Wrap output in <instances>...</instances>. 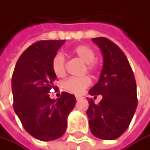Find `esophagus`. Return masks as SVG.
<instances>
[{"label": "esophagus", "mask_w": 150, "mask_h": 150, "mask_svg": "<svg viewBox=\"0 0 150 150\" xmlns=\"http://www.w3.org/2000/svg\"><path fill=\"white\" fill-rule=\"evenodd\" d=\"M76 99L77 101H79V100H81V99H82V96H80V95H76Z\"/></svg>", "instance_id": "34e87169"}]
</instances>
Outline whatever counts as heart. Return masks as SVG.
<instances>
[{"mask_svg":"<svg viewBox=\"0 0 150 150\" xmlns=\"http://www.w3.org/2000/svg\"><path fill=\"white\" fill-rule=\"evenodd\" d=\"M72 53L77 57L81 61L85 63L83 73L88 71L93 73L96 70V65L94 64L95 53L93 49L87 45H80L72 50ZM52 70L57 77H63L66 74V60L62 54L57 53L52 59ZM91 84V79L89 76H84L82 77H71L65 81L64 88L72 93L80 94L84 89Z\"/></svg>","mask_w":150,"mask_h":150,"instance_id":"1","label":"heart"}]
</instances>
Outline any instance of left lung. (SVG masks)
<instances>
[{
	"label": "left lung",
	"instance_id": "obj_1",
	"mask_svg": "<svg viewBox=\"0 0 150 150\" xmlns=\"http://www.w3.org/2000/svg\"><path fill=\"white\" fill-rule=\"evenodd\" d=\"M92 41L100 47L103 66L100 79L89 94L103 99L95 104L89 99L86 114L93 136L112 140L128 129L138 105L137 85L127 57L116 44L106 38H95Z\"/></svg>",
	"mask_w": 150,
	"mask_h": 150
}]
</instances>
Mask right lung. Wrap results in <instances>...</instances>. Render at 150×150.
<instances>
[{
	"mask_svg": "<svg viewBox=\"0 0 150 150\" xmlns=\"http://www.w3.org/2000/svg\"><path fill=\"white\" fill-rule=\"evenodd\" d=\"M65 40H41L28 47L15 66L11 89L13 108L28 133L42 141L54 140L65 134L67 116L76 100L63 92L57 100L49 97L57 76L52 59Z\"/></svg>",
	"mask_w": 150,
	"mask_h": 150,
	"instance_id": "add662e5",
	"label": "right lung"
}]
</instances>
